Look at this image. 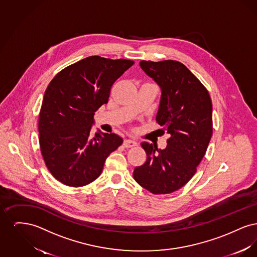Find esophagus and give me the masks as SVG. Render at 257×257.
<instances>
[{
    "label": "esophagus",
    "mask_w": 257,
    "mask_h": 257,
    "mask_svg": "<svg viewBox=\"0 0 257 257\" xmlns=\"http://www.w3.org/2000/svg\"><path fill=\"white\" fill-rule=\"evenodd\" d=\"M135 146H137V142L135 140L127 139L124 141V147H133Z\"/></svg>",
    "instance_id": "34e87169"
}]
</instances>
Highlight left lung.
<instances>
[{"instance_id": "left-lung-1", "label": "left lung", "mask_w": 257, "mask_h": 257, "mask_svg": "<svg viewBox=\"0 0 257 257\" xmlns=\"http://www.w3.org/2000/svg\"><path fill=\"white\" fill-rule=\"evenodd\" d=\"M140 65L161 87L156 121L171 137L165 149L141 144L147 161L133 176L154 195L171 194L190 181L205 155L213 133L212 101L206 87L179 61H142Z\"/></svg>"}]
</instances>
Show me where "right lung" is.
<instances>
[{"label":"right lung","mask_w":257,"mask_h":257,"mask_svg":"<svg viewBox=\"0 0 257 257\" xmlns=\"http://www.w3.org/2000/svg\"><path fill=\"white\" fill-rule=\"evenodd\" d=\"M134 64L130 60L87 57L65 67L50 82L38 119L39 146L52 175L66 186L82 187L101 174L105 161L123 143L98 130L94 112L107 104L112 84Z\"/></svg>","instance_id":"right-lung-1"}]
</instances>
